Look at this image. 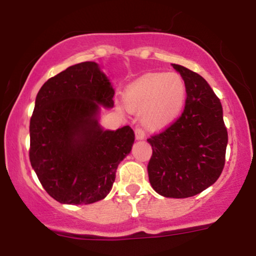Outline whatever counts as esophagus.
Segmentation results:
<instances>
[{
  "label": "esophagus",
  "mask_w": 256,
  "mask_h": 256,
  "mask_svg": "<svg viewBox=\"0 0 256 256\" xmlns=\"http://www.w3.org/2000/svg\"><path fill=\"white\" fill-rule=\"evenodd\" d=\"M134 134H136V140H144L146 137L144 130L140 128H136V130H134Z\"/></svg>",
  "instance_id": "34e87169"
}]
</instances>
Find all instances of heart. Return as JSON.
<instances>
[{"label":"heart","instance_id":"obj_1","mask_svg":"<svg viewBox=\"0 0 256 256\" xmlns=\"http://www.w3.org/2000/svg\"><path fill=\"white\" fill-rule=\"evenodd\" d=\"M185 101V83L178 73H149L128 85L125 104L128 110L142 112L148 130H158L172 122Z\"/></svg>","mask_w":256,"mask_h":256}]
</instances>
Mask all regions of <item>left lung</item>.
<instances>
[{
    "mask_svg": "<svg viewBox=\"0 0 256 256\" xmlns=\"http://www.w3.org/2000/svg\"><path fill=\"white\" fill-rule=\"evenodd\" d=\"M185 83L182 116L148 138L152 154L148 176L152 189L165 198H185L216 183L225 165L228 130L218 96L204 78L172 64Z\"/></svg>",
    "mask_w": 256,
    "mask_h": 256,
    "instance_id": "left-lung-1",
    "label": "left lung"
}]
</instances>
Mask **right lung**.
Masks as SVG:
<instances>
[{"label":"right lung","mask_w":256,"mask_h":256,"mask_svg":"<svg viewBox=\"0 0 256 256\" xmlns=\"http://www.w3.org/2000/svg\"><path fill=\"white\" fill-rule=\"evenodd\" d=\"M114 89L96 62L68 67L43 84L30 119V161L60 204H89L110 192L134 132L100 128V104L113 107Z\"/></svg>","instance_id":"1"}]
</instances>
